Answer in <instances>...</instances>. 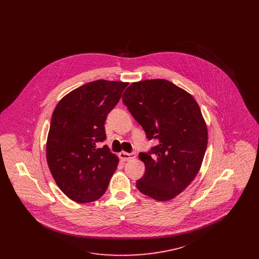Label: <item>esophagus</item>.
<instances>
[{"instance_id": "34e87169", "label": "esophagus", "mask_w": 259, "mask_h": 259, "mask_svg": "<svg viewBox=\"0 0 259 259\" xmlns=\"http://www.w3.org/2000/svg\"><path fill=\"white\" fill-rule=\"evenodd\" d=\"M135 157V151H133V152H131V153H127V152H124V151H122V152H120V153H119V158H120L121 160H131V159H134Z\"/></svg>"}]
</instances>
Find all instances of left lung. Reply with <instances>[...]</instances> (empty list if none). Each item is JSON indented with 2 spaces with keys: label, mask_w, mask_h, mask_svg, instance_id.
Wrapping results in <instances>:
<instances>
[{
  "label": "left lung",
  "mask_w": 259,
  "mask_h": 259,
  "mask_svg": "<svg viewBox=\"0 0 259 259\" xmlns=\"http://www.w3.org/2000/svg\"><path fill=\"white\" fill-rule=\"evenodd\" d=\"M122 101L148 141H158L139 153L146 171L136 186L155 200H171L194 180L206 152L208 131L197 102L166 79L134 82Z\"/></svg>",
  "instance_id": "8db88e82"
}]
</instances>
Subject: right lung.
<instances>
[{
  "label": "right lung",
  "mask_w": 259,
  "mask_h": 259,
  "mask_svg": "<svg viewBox=\"0 0 259 259\" xmlns=\"http://www.w3.org/2000/svg\"><path fill=\"white\" fill-rule=\"evenodd\" d=\"M127 82L99 79L67 94L52 113L47 143L51 175L65 195L77 203L106 192L118 157L107 146L105 121Z\"/></svg>",
  "instance_id": "add662e5"
}]
</instances>
